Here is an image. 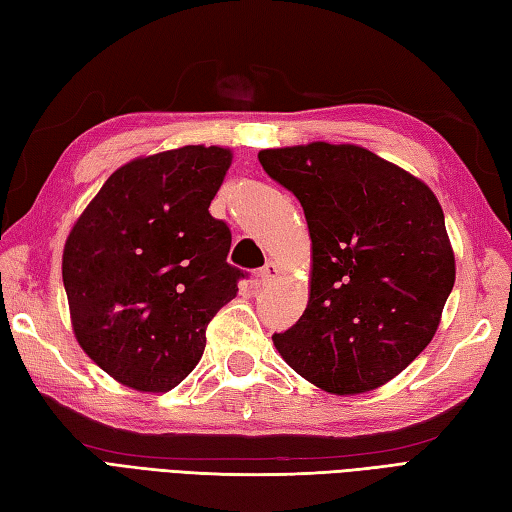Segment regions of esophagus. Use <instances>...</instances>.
<instances>
[{
	"label": "esophagus",
	"instance_id": "34e87169",
	"mask_svg": "<svg viewBox=\"0 0 512 512\" xmlns=\"http://www.w3.org/2000/svg\"><path fill=\"white\" fill-rule=\"evenodd\" d=\"M277 275H279L277 266H275L273 262H268V264L257 273V284L262 286V288H264V286H270V284H273V281L277 279Z\"/></svg>",
	"mask_w": 512,
	"mask_h": 512
}]
</instances>
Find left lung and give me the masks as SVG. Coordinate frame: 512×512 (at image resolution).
<instances>
[{"label":"left lung","instance_id":"obj_1","mask_svg":"<svg viewBox=\"0 0 512 512\" xmlns=\"http://www.w3.org/2000/svg\"><path fill=\"white\" fill-rule=\"evenodd\" d=\"M295 193L312 239L308 308L273 334L299 376L336 396L398 376L436 334L455 257L433 191L358 145L259 151Z\"/></svg>","mask_w":512,"mask_h":512}]
</instances>
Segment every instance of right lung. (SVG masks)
Wrapping results in <instances>:
<instances>
[{"label":"right lung","instance_id":"1","mask_svg":"<svg viewBox=\"0 0 512 512\" xmlns=\"http://www.w3.org/2000/svg\"><path fill=\"white\" fill-rule=\"evenodd\" d=\"M233 154L187 145L116 169L65 239L63 286L83 352L118 383L169 391L237 295L231 231L209 213Z\"/></svg>","mask_w":512,"mask_h":512}]
</instances>
